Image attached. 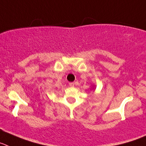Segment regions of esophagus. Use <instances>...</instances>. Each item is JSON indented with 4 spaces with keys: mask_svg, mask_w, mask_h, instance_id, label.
Here are the masks:
<instances>
[{
    "mask_svg": "<svg viewBox=\"0 0 146 146\" xmlns=\"http://www.w3.org/2000/svg\"><path fill=\"white\" fill-rule=\"evenodd\" d=\"M75 84H75L74 82H70V83L69 84L70 87H74Z\"/></svg>",
    "mask_w": 146,
    "mask_h": 146,
    "instance_id": "34e87169",
    "label": "esophagus"
}]
</instances>
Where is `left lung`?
Listing matches in <instances>:
<instances>
[{
  "mask_svg": "<svg viewBox=\"0 0 146 146\" xmlns=\"http://www.w3.org/2000/svg\"><path fill=\"white\" fill-rule=\"evenodd\" d=\"M91 88H92V90H95V89H96V86H95V85H92Z\"/></svg>",
  "mask_w": 146,
  "mask_h": 146,
  "instance_id": "8db88e82",
  "label": "left lung"
}]
</instances>
